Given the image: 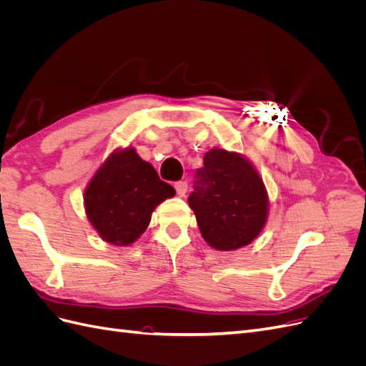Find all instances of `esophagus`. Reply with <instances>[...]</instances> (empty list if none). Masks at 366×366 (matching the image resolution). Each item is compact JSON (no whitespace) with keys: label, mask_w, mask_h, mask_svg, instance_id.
<instances>
[{"label":"esophagus","mask_w":366,"mask_h":366,"mask_svg":"<svg viewBox=\"0 0 366 366\" xmlns=\"http://www.w3.org/2000/svg\"><path fill=\"white\" fill-rule=\"evenodd\" d=\"M174 187H175L177 195H179V197H184V194L187 192V183L186 182H177L174 184Z\"/></svg>","instance_id":"esophagus-1"}]
</instances>
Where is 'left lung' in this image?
<instances>
[{"mask_svg": "<svg viewBox=\"0 0 366 366\" xmlns=\"http://www.w3.org/2000/svg\"><path fill=\"white\" fill-rule=\"evenodd\" d=\"M209 246L235 250L259 235L267 219V192L257 169L237 152L210 149L187 198Z\"/></svg>", "mask_w": 366, "mask_h": 366, "instance_id": "1", "label": "left lung"}]
</instances>
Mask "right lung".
I'll use <instances>...</instances> for the list:
<instances>
[{"mask_svg":"<svg viewBox=\"0 0 366 366\" xmlns=\"http://www.w3.org/2000/svg\"><path fill=\"white\" fill-rule=\"evenodd\" d=\"M175 189L160 180L152 166L132 148L112 154L85 191V209L93 227L116 246L134 242L149 224L152 210Z\"/></svg>","mask_w":366,"mask_h":366,"instance_id":"1","label":"right lung"}]
</instances>
